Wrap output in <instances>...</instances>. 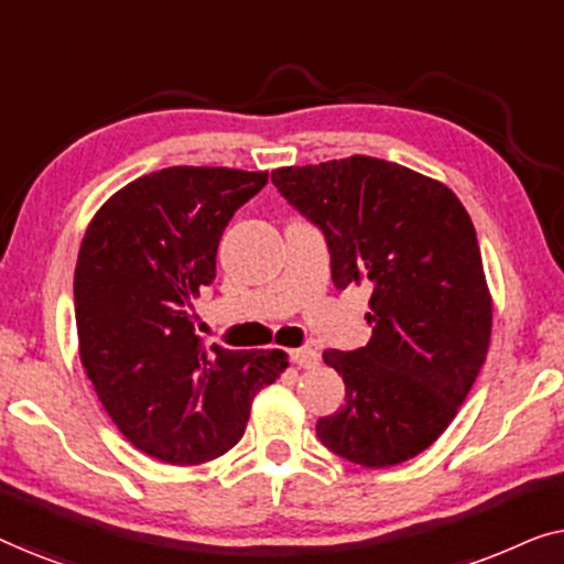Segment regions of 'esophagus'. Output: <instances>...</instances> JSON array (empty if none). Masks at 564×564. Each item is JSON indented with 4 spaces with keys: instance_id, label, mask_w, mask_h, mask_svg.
<instances>
[{
    "instance_id": "esophagus-1",
    "label": "esophagus",
    "mask_w": 564,
    "mask_h": 564,
    "mask_svg": "<svg viewBox=\"0 0 564 564\" xmlns=\"http://www.w3.org/2000/svg\"><path fill=\"white\" fill-rule=\"evenodd\" d=\"M290 359L295 361L297 367H305V369H311V367H315V365H318V361H321L318 351L307 349V346H300V349H292V351H290Z\"/></svg>"
}]
</instances>
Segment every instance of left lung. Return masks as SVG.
<instances>
[{"instance_id": "1", "label": "left lung", "mask_w": 564, "mask_h": 564, "mask_svg": "<svg viewBox=\"0 0 564 564\" xmlns=\"http://www.w3.org/2000/svg\"><path fill=\"white\" fill-rule=\"evenodd\" d=\"M272 182L323 230L336 288H372L369 344L323 351L346 403L315 434L354 465H400L444 434L488 354L492 300L473 220L446 184L372 156L274 169Z\"/></svg>"}]
</instances>
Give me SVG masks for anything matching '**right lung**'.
<instances>
[{
  "mask_svg": "<svg viewBox=\"0 0 564 564\" xmlns=\"http://www.w3.org/2000/svg\"><path fill=\"white\" fill-rule=\"evenodd\" d=\"M269 180L226 166H169L107 199L74 272L79 357L135 449L199 465L243 436L259 390L288 369L280 349L205 346L192 300L215 280L228 220Z\"/></svg>",
  "mask_w": 564,
  "mask_h": 564,
  "instance_id": "1",
  "label": "right lung"
}]
</instances>
